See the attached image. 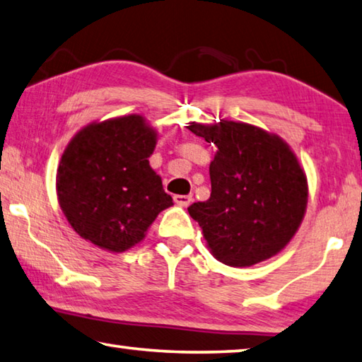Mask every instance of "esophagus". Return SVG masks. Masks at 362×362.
Segmentation results:
<instances>
[{"instance_id": "1", "label": "esophagus", "mask_w": 362, "mask_h": 362, "mask_svg": "<svg viewBox=\"0 0 362 362\" xmlns=\"http://www.w3.org/2000/svg\"><path fill=\"white\" fill-rule=\"evenodd\" d=\"M173 200L175 204H177L180 206H187L192 202V195H175Z\"/></svg>"}]
</instances>
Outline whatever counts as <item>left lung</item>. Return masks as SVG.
<instances>
[{"label": "left lung", "mask_w": 362, "mask_h": 362, "mask_svg": "<svg viewBox=\"0 0 362 362\" xmlns=\"http://www.w3.org/2000/svg\"><path fill=\"white\" fill-rule=\"evenodd\" d=\"M187 129L218 148L210 199L187 208L213 256L250 267L280 252L307 208V177L294 152L280 136L250 124L223 120Z\"/></svg>", "instance_id": "obj_1"}]
</instances>
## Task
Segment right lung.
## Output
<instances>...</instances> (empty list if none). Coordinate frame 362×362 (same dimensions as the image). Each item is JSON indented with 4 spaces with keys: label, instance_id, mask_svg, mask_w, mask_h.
Segmentation results:
<instances>
[{
    "label": "right lung",
    "instance_id": "add662e5",
    "mask_svg": "<svg viewBox=\"0 0 362 362\" xmlns=\"http://www.w3.org/2000/svg\"><path fill=\"white\" fill-rule=\"evenodd\" d=\"M156 141V132L138 114L87 125L69 141L57 171V194L82 238L122 252L173 205L148 160Z\"/></svg>",
    "mask_w": 362,
    "mask_h": 362
}]
</instances>
